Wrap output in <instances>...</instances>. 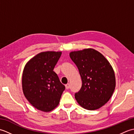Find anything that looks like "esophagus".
Instances as JSON below:
<instances>
[{
  "label": "esophagus",
  "instance_id": "1",
  "mask_svg": "<svg viewBox=\"0 0 134 134\" xmlns=\"http://www.w3.org/2000/svg\"><path fill=\"white\" fill-rule=\"evenodd\" d=\"M65 89H69L70 88V84L69 83H67V85H65Z\"/></svg>",
  "mask_w": 134,
  "mask_h": 134
}]
</instances>
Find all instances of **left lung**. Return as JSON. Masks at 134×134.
Masks as SVG:
<instances>
[{
  "label": "left lung",
  "mask_w": 134,
  "mask_h": 134,
  "mask_svg": "<svg viewBox=\"0 0 134 134\" xmlns=\"http://www.w3.org/2000/svg\"><path fill=\"white\" fill-rule=\"evenodd\" d=\"M70 57L82 79L81 90L75 98L85 109H98L112 97L116 87L115 72L104 56L93 48L72 51Z\"/></svg>",
  "instance_id": "8db88e82"
}]
</instances>
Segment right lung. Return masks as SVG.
<instances>
[{"label": "right lung", "instance_id": "right-lung-1", "mask_svg": "<svg viewBox=\"0 0 134 134\" xmlns=\"http://www.w3.org/2000/svg\"><path fill=\"white\" fill-rule=\"evenodd\" d=\"M62 52L38 53L25 64L22 77L24 94L30 104L42 112L58 107L65 86L53 71Z\"/></svg>", "mask_w": 134, "mask_h": 134}]
</instances>
